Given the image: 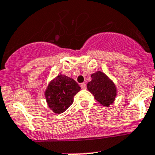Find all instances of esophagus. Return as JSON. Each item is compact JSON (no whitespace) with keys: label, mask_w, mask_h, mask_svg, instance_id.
Here are the masks:
<instances>
[{"label":"esophagus","mask_w":155,"mask_h":155,"mask_svg":"<svg viewBox=\"0 0 155 155\" xmlns=\"http://www.w3.org/2000/svg\"><path fill=\"white\" fill-rule=\"evenodd\" d=\"M80 86H81V88L83 89V90H86V88H87V85H86L84 83H81V85Z\"/></svg>","instance_id":"esophagus-1"}]
</instances>
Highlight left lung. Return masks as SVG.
<instances>
[{
    "label": "left lung",
    "mask_w": 155,
    "mask_h": 155,
    "mask_svg": "<svg viewBox=\"0 0 155 155\" xmlns=\"http://www.w3.org/2000/svg\"><path fill=\"white\" fill-rule=\"evenodd\" d=\"M92 80L87 83V89L94 98L104 106H109L116 97V87L111 79L101 72L91 75Z\"/></svg>",
    "instance_id": "1"
}]
</instances>
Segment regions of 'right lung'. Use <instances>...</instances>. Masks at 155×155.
<instances>
[{"instance_id": "right-lung-1", "label": "right lung", "mask_w": 155, "mask_h": 155, "mask_svg": "<svg viewBox=\"0 0 155 155\" xmlns=\"http://www.w3.org/2000/svg\"><path fill=\"white\" fill-rule=\"evenodd\" d=\"M80 91V87L74 79L58 75L50 83L45 92L47 102L54 113L61 114L73 103L74 96Z\"/></svg>"}]
</instances>
